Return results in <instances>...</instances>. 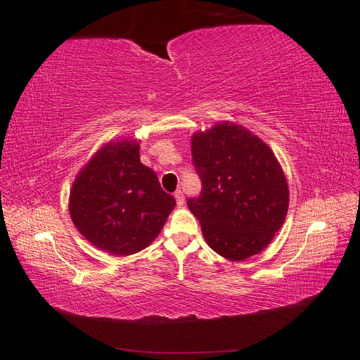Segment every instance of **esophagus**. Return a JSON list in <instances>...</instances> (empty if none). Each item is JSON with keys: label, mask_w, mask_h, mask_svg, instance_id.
I'll list each match as a JSON object with an SVG mask.
<instances>
[{"label": "esophagus", "mask_w": 360, "mask_h": 360, "mask_svg": "<svg viewBox=\"0 0 360 360\" xmlns=\"http://www.w3.org/2000/svg\"><path fill=\"white\" fill-rule=\"evenodd\" d=\"M174 198H176V203H178V206H182V205H184V193H182L181 191H178V192H176L174 193Z\"/></svg>", "instance_id": "esophagus-1"}]
</instances>
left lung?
Returning <instances> with one entry per match:
<instances>
[{
    "label": "left lung",
    "instance_id": "obj_1",
    "mask_svg": "<svg viewBox=\"0 0 360 360\" xmlns=\"http://www.w3.org/2000/svg\"><path fill=\"white\" fill-rule=\"evenodd\" d=\"M192 158L203 187L187 206L205 241L233 262L264 251L289 208L288 179L273 150L246 127L225 120L193 133Z\"/></svg>",
    "mask_w": 360,
    "mask_h": 360
}]
</instances>
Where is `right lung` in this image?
Here are the masks:
<instances>
[{
	"label": "right lung",
	"instance_id": "right-lung-1",
	"mask_svg": "<svg viewBox=\"0 0 360 360\" xmlns=\"http://www.w3.org/2000/svg\"><path fill=\"white\" fill-rule=\"evenodd\" d=\"M68 206L85 240L124 257L157 238L176 200L139 160V141L120 138L96 150L77 173Z\"/></svg>",
	"mask_w": 360,
	"mask_h": 360
}]
</instances>
